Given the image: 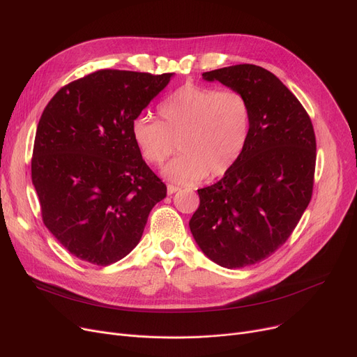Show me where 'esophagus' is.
<instances>
[{
  "instance_id": "1",
  "label": "esophagus",
  "mask_w": 357,
  "mask_h": 357,
  "mask_svg": "<svg viewBox=\"0 0 357 357\" xmlns=\"http://www.w3.org/2000/svg\"><path fill=\"white\" fill-rule=\"evenodd\" d=\"M178 191H179L178 186H175V185H167V195H172V194H175V192H178Z\"/></svg>"
}]
</instances>
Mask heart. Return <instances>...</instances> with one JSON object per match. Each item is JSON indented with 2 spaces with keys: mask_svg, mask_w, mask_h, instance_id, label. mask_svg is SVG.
Here are the masks:
<instances>
[{
  "mask_svg": "<svg viewBox=\"0 0 357 357\" xmlns=\"http://www.w3.org/2000/svg\"><path fill=\"white\" fill-rule=\"evenodd\" d=\"M160 121L139 114L131 137L152 166L182 152L163 175L178 183H197L226 175L238 162L252 131L248 98L234 89L185 84L159 104Z\"/></svg>",
  "mask_w": 357,
  "mask_h": 357,
  "instance_id": "1",
  "label": "heart"
}]
</instances>
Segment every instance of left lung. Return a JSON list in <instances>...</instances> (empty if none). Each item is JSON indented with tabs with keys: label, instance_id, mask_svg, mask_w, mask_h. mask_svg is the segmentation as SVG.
Instances as JSON below:
<instances>
[{
	"label": "left lung",
	"instance_id": "obj_1",
	"mask_svg": "<svg viewBox=\"0 0 357 357\" xmlns=\"http://www.w3.org/2000/svg\"><path fill=\"white\" fill-rule=\"evenodd\" d=\"M245 96L252 131L238 162L198 190L190 229L217 265L236 269L265 260L289 238L307 210L315 172V135L294 93L265 68L234 65L202 73Z\"/></svg>",
	"mask_w": 357,
	"mask_h": 357
}]
</instances>
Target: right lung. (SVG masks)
<instances>
[{
	"label": "right lung",
	"instance_id": "right-lung-1",
	"mask_svg": "<svg viewBox=\"0 0 357 357\" xmlns=\"http://www.w3.org/2000/svg\"><path fill=\"white\" fill-rule=\"evenodd\" d=\"M174 73L101 69L54 93L37 124L31 181L49 231L75 257L108 266L133 250L166 185L131 123Z\"/></svg>",
	"mask_w": 357,
	"mask_h": 357
}]
</instances>
